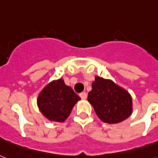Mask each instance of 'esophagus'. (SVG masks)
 <instances>
[{"instance_id": "34e87169", "label": "esophagus", "mask_w": 158, "mask_h": 158, "mask_svg": "<svg viewBox=\"0 0 158 158\" xmlns=\"http://www.w3.org/2000/svg\"><path fill=\"white\" fill-rule=\"evenodd\" d=\"M79 97L81 98V99H83V100H84V99L87 98V94L85 92H83V93H81V94H79Z\"/></svg>"}]
</instances>
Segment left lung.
I'll return each mask as SVG.
<instances>
[{"mask_svg":"<svg viewBox=\"0 0 158 158\" xmlns=\"http://www.w3.org/2000/svg\"><path fill=\"white\" fill-rule=\"evenodd\" d=\"M88 101L94 106L99 119L108 124L121 122L132 114L130 94L110 79L95 77Z\"/></svg>","mask_w":158,"mask_h":158,"instance_id":"obj_1","label":"left lung"}]
</instances>
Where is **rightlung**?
I'll use <instances>...</instances> for the list:
<instances>
[{"instance_id": "1", "label": "right lung", "mask_w": 158, "mask_h": 158, "mask_svg": "<svg viewBox=\"0 0 158 158\" xmlns=\"http://www.w3.org/2000/svg\"><path fill=\"white\" fill-rule=\"evenodd\" d=\"M80 100L62 79L48 84L38 97L39 110L46 118L56 122H64L69 117L74 106Z\"/></svg>"}]
</instances>
